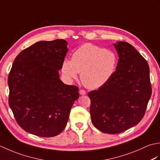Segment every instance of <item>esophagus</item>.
Here are the masks:
<instances>
[{"instance_id":"esophagus-1","label":"esophagus","mask_w":160,"mask_h":160,"mask_svg":"<svg viewBox=\"0 0 160 160\" xmlns=\"http://www.w3.org/2000/svg\"><path fill=\"white\" fill-rule=\"evenodd\" d=\"M79 93H80V95H81V96H84V95H85V94L87 93H86V91H84V90H82V89L80 90Z\"/></svg>"}]
</instances>
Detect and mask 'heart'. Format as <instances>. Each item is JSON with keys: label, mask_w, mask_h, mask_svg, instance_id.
I'll return each mask as SVG.
<instances>
[{"label": "heart", "mask_w": 160, "mask_h": 160, "mask_svg": "<svg viewBox=\"0 0 160 160\" xmlns=\"http://www.w3.org/2000/svg\"><path fill=\"white\" fill-rule=\"evenodd\" d=\"M118 56L114 52L92 44H84L73 53L71 60L62 63V72L68 80L80 73V80L88 89H96L106 84L116 70Z\"/></svg>", "instance_id": "1"}]
</instances>
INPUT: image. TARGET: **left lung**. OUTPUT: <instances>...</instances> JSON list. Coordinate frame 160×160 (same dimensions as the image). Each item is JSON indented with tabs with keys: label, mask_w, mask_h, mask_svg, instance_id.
<instances>
[{
	"label": "left lung",
	"mask_w": 160,
	"mask_h": 160,
	"mask_svg": "<svg viewBox=\"0 0 160 160\" xmlns=\"http://www.w3.org/2000/svg\"><path fill=\"white\" fill-rule=\"evenodd\" d=\"M118 54L116 71L108 82L88 96L91 122L98 130L117 134L137 125L152 93L148 62L130 44H113Z\"/></svg>",
	"instance_id": "1"
}]
</instances>
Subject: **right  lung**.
Listing matches in <instances>:
<instances>
[{
	"label": "right lung",
	"instance_id": "1",
	"mask_svg": "<svg viewBox=\"0 0 160 160\" xmlns=\"http://www.w3.org/2000/svg\"><path fill=\"white\" fill-rule=\"evenodd\" d=\"M67 42L39 41L22 51L8 77L9 104L23 130L40 137L56 136L67 124L78 87L60 79Z\"/></svg>",
	"mask_w": 160,
	"mask_h": 160
}]
</instances>
